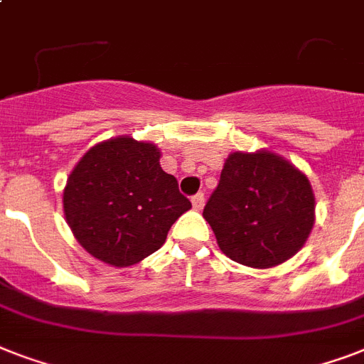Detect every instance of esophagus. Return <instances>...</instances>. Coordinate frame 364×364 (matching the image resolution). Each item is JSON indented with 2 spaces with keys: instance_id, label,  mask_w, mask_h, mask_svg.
Returning <instances> with one entry per match:
<instances>
[{
  "instance_id": "esophagus-1",
  "label": "esophagus",
  "mask_w": 364,
  "mask_h": 364,
  "mask_svg": "<svg viewBox=\"0 0 364 364\" xmlns=\"http://www.w3.org/2000/svg\"><path fill=\"white\" fill-rule=\"evenodd\" d=\"M204 200H205L204 193L194 194V196H193V208H194V210H202V208H204Z\"/></svg>"
}]
</instances>
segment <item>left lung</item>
<instances>
[{"instance_id": "8db88e82", "label": "left lung", "mask_w": 364, "mask_h": 364, "mask_svg": "<svg viewBox=\"0 0 364 364\" xmlns=\"http://www.w3.org/2000/svg\"><path fill=\"white\" fill-rule=\"evenodd\" d=\"M316 198L308 177L268 151L232 153L204 208L227 257L270 268L291 259L314 227Z\"/></svg>"}]
</instances>
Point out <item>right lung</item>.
<instances>
[{"mask_svg": "<svg viewBox=\"0 0 364 364\" xmlns=\"http://www.w3.org/2000/svg\"><path fill=\"white\" fill-rule=\"evenodd\" d=\"M153 143L128 136L98 143L73 168L64 213L77 242L111 266H132L154 253L191 202L160 168Z\"/></svg>", "mask_w": 364, "mask_h": 364, "instance_id": "add662e5", "label": "right lung"}]
</instances>
